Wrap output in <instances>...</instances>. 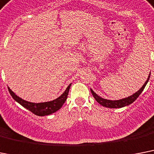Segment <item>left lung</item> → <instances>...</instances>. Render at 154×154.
Masks as SVG:
<instances>
[{
  "label": "left lung",
  "mask_w": 154,
  "mask_h": 154,
  "mask_svg": "<svg viewBox=\"0 0 154 154\" xmlns=\"http://www.w3.org/2000/svg\"><path fill=\"white\" fill-rule=\"evenodd\" d=\"M149 77H150V74L149 75L148 78H147L146 81L145 82V84L142 85V88L138 90V92H136L135 93H134L132 96H130V97H126V98L121 99V100H106V99H103L102 98V97H99L98 95H97L92 89L90 90H91V92H92V96H93V97L95 98V100H96L100 105L106 107H109V108H120V107H125V106L130 105L131 103L134 102V100H136V99L139 97V95L142 93V92L145 88L146 84L148 83L149 80Z\"/></svg>",
  "instance_id": "obj_1"
}]
</instances>
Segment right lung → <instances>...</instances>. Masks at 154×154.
I'll return each instance as SVG.
<instances>
[{
  "label": "right lung",
  "instance_id": "obj_1",
  "mask_svg": "<svg viewBox=\"0 0 154 154\" xmlns=\"http://www.w3.org/2000/svg\"><path fill=\"white\" fill-rule=\"evenodd\" d=\"M70 86L71 84L66 88V89L65 90V92L59 97H57V99H55V100L48 101V102H43V103H32V102H28V101L24 100L23 99H21L20 97H17L8 87V88L12 98L14 99L16 102H18L20 105L25 107L26 109L29 110L30 112H32V113H34L36 116H49L51 114L54 113V112L58 111L62 107V106L63 105V103L66 102L67 97H68L69 90L70 88Z\"/></svg>",
  "mask_w": 154,
  "mask_h": 154
}]
</instances>
